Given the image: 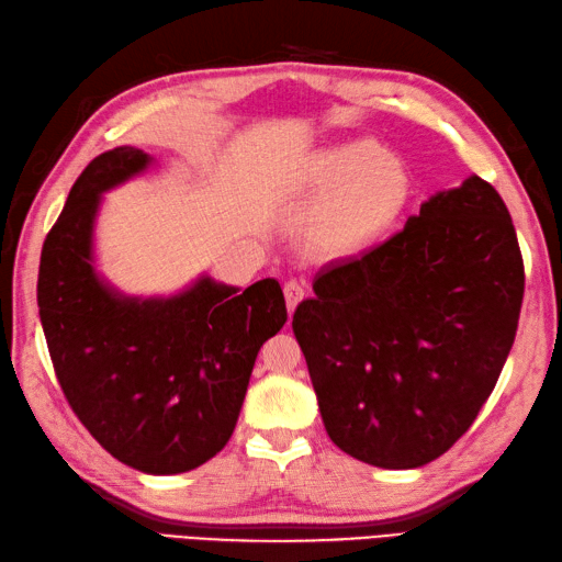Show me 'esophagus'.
<instances>
[{
    "label": "esophagus",
    "mask_w": 562,
    "mask_h": 562,
    "mask_svg": "<svg viewBox=\"0 0 562 562\" xmlns=\"http://www.w3.org/2000/svg\"><path fill=\"white\" fill-rule=\"evenodd\" d=\"M283 295H285V305H289V313H293L295 305L305 299V285L301 281H285Z\"/></svg>",
    "instance_id": "obj_1"
}]
</instances>
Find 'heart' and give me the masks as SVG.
<instances>
[{"instance_id": "heart-1", "label": "heart", "mask_w": 562, "mask_h": 562, "mask_svg": "<svg viewBox=\"0 0 562 562\" xmlns=\"http://www.w3.org/2000/svg\"><path fill=\"white\" fill-rule=\"evenodd\" d=\"M299 188L321 200L305 227L315 249L359 257L394 232L416 198L408 164L374 139H347L303 158Z\"/></svg>"}]
</instances>
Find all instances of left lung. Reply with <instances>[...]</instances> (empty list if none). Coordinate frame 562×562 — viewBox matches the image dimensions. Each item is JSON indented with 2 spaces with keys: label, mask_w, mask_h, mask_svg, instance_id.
I'll list each match as a JSON object with an SVG mask.
<instances>
[{
  "label": "left lung",
  "mask_w": 562,
  "mask_h": 562,
  "mask_svg": "<svg viewBox=\"0 0 562 562\" xmlns=\"http://www.w3.org/2000/svg\"><path fill=\"white\" fill-rule=\"evenodd\" d=\"M293 313L330 440L381 470L440 458L512 352L524 259L502 195L470 176L364 257L333 263Z\"/></svg>",
  "instance_id": "8db88e82"
}]
</instances>
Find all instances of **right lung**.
<instances>
[{
  "instance_id": "add662e5",
  "label": "right lung",
  "mask_w": 562,
  "mask_h": 562,
  "mask_svg": "<svg viewBox=\"0 0 562 562\" xmlns=\"http://www.w3.org/2000/svg\"><path fill=\"white\" fill-rule=\"evenodd\" d=\"M154 166L134 146L92 158L48 232L38 315L53 369L90 436L146 474L190 472L227 446L261 345L285 313L277 279L198 277L173 295H126L94 267L102 195Z\"/></svg>"
}]
</instances>
